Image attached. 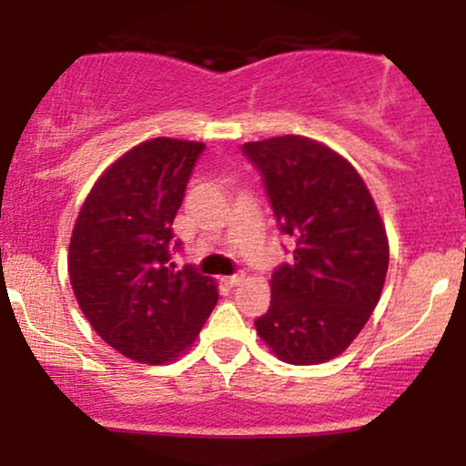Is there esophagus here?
Returning a JSON list of instances; mask_svg holds the SVG:
<instances>
[{
    "instance_id": "1",
    "label": "esophagus",
    "mask_w": 466,
    "mask_h": 466,
    "mask_svg": "<svg viewBox=\"0 0 466 466\" xmlns=\"http://www.w3.org/2000/svg\"><path fill=\"white\" fill-rule=\"evenodd\" d=\"M240 282H243V274H234V276L226 278V285H229V287H237V285H240Z\"/></svg>"
}]
</instances>
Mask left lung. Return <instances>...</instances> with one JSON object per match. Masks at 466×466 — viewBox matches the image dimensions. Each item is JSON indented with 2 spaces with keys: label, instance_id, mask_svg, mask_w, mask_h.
I'll return each instance as SVG.
<instances>
[{
  "label": "left lung",
  "instance_id": "1",
  "mask_svg": "<svg viewBox=\"0 0 466 466\" xmlns=\"http://www.w3.org/2000/svg\"><path fill=\"white\" fill-rule=\"evenodd\" d=\"M243 153L293 240L291 260L271 274L269 311L256 330L293 366L333 360L360 335L386 282L390 249L377 206L360 173L309 137L248 142Z\"/></svg>",
  "mask_w": 466,
  "mask_h": 466
}]
</instances>
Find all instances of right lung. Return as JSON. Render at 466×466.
<instances>
[{"label":"right lung","instance_id":"right-lung-1","mask_svg":"<svg viewBox=\"0 0 466 466\" xmlns=\"http://www.w3.org/2000/svg\"><path fill=\"white\" fill-rule=\"evenodd\" d=\"M203 148L173 137L137 144L96 181L74 226L67 265L80 311L133 361H173L218 300L212 278L170 263L173 221Z\"/></svg>","mask_w":466,"mask_h":466}]
</instances>
